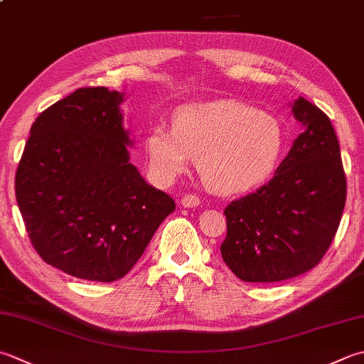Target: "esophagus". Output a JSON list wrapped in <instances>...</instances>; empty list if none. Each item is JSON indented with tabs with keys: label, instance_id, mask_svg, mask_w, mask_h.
<instances>
[{
	"label": "esophagus",
	"instance_id": "1",
	"mask_svg": "<svg viewBox=\"0 0 364 364\" xmlns=\"http://www.w3.org/2000/svg\"><path fill=\"white\" fill-rule=\"evenodd\" d=\"M181 205L184 208H196V206L200 205V198L194 194H186L181 197Z\"/></svg>",
	"mask_w": 364,
	"mask_h": 364
}]
</instances>
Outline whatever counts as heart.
<instances>
[{
	"label": "heart",
	"instance_id": "1",
	"mask_svg": "<svg viewBox=\"0 0 364 364\" xmlns=\"http://www.w3.org/2000/svg\"><path fill=\"white\" fill-rule=\"evenodd\" d=\"M286 145V129L273 113L238 101L183 105L175 112L172 129L156 126L145 139L156 180L170 183L197 159L205 186L223 196L265 184L279 167Z\"/></svg>",
	"mask_w": 364,
	"mask_h": 364
}]
</instances>
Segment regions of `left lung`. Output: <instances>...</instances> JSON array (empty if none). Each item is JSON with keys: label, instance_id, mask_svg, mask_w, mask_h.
I'll use <instances>...</instances> for the list:
<instances>
[{"label": "left lung", "instance_id": "left-lung-1", "mask_svg": "<svg viewBox=\"0 0 364 364\" xmlns=\"http://www.w3.org/2000/svg\"><path fill=\"white\" fill-rule=\"evenodd\" d=\"M304 131L268 184L227 206L220 254L246 282H279L314 268L343 216L347 183L336 132L325 113L298 97Z\"/></svg>", "mask_w": 364, "mask_h": 364}]
</instances>
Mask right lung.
I'll use <instances>...</instances> for the list:
<instances>
[{"instance_id": "right-lung-1", "label": "right lung", "mask_w": 364, "mask_h": 364, "mask_svg": "<svg viewBox=\"0 0 364 364\" xmlns=\"http://www.w3.org/2000/svg\"><path fill=\"white\" fill-rule=\"evenodd\" d=\"M124 92L78 88L31 126L16 197L31 245L78 279L112 282L141 257L173 198L129 162Z\"/></svg>"}]
</instances>
